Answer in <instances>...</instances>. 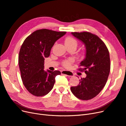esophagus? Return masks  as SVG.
<instances>
[{"label": "esophagus", "instance_id": "obj_1", "mask_svg": "<svg viewBox=\"0 0 126 126\" xmlns=\"http://www.w3.org/2000/svg\"><path fill=\"white\" fill-rule=\"evenodd\" d=\"M62 74L66 75L67 76H70V77H72V76H74V74L73 72L71 71H67V70L62 71Z\"/></svg>", "mask_w": 126, "mask_h": 126}]
</instances>
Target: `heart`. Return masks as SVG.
I'll use <instances>...</instances> for the list:
<instances>
[{"label": "heart", "mask_w": 126, "mask_h": 126, "mask_svg": "<svg viewBox=\"0 0 126 126\" xmlns=\"http://www.w3.org/2000/svg\"><path fill=\"white\" fill-rule=\"evenodd\" d=\"M64 44L65 45H72L77 47V43L75 39L72 38L71 37H67L64 40ZM74 60L72 59H69L66 60H64L63 62V66L67 68H69L71 64L73 63Z\"/></svg>", "instance_id": "heart-1"}]
</instances>
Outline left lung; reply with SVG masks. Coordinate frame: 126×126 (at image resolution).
Masks as SVG:
<instances>
[{
    "mask_svg": "<svg viewBox=\"0 0 126 126\" xmlns=\"http://www.w3.org/2000/svg\"><path fill=\"white\" fill-rule=\"evenodd\" d=\"M86 48L85 57L80 63L87 75L77 86L71 87L75 96L81 100L96 97L103 89L110 70L109 53L106 45L97 36L88 32H71Z\"/></svg>",
    "mask_w": 126,
    "mask_h": 126,
    "instance_id": "1",
    "label": "left lung"
}]
</instances>
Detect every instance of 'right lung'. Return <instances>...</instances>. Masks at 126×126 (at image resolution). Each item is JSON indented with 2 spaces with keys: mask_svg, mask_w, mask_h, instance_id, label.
Listing matches in <instances>:
<instances>
[{
  "mask_svg": "<svg viewBox=\"0 0 126 126\" xmlns=\"http://www.w3.org/2000/svg\"><path fill=\"white\" fill-rule=\"evenodd\" d=\"M66 33L46 29L36 30L24 41L18 57L22 82L29 92L43 96L52 90L60 71L44 70V60L50 55L55 42Z\"/></svg>",
  "mask_w": 126,
  "mask_h": 126,
  "instance_id": "right-lung-1",
  "label": "right lung"
}]
</instances>
